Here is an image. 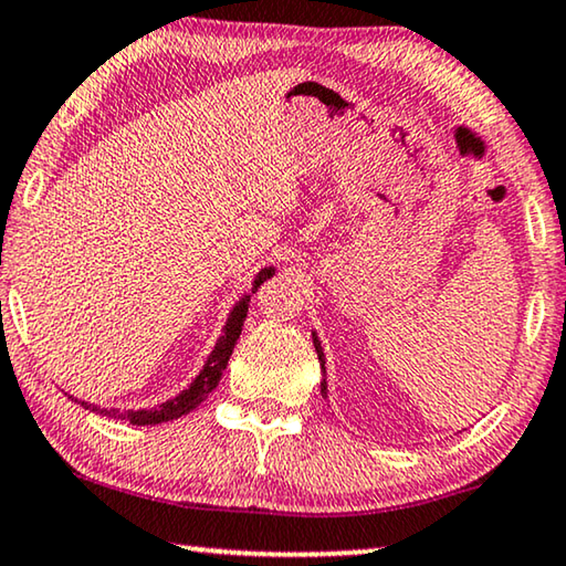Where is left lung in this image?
Here are the masks:
<instances>
[{"label":"left lung","mask_w":566,"mask_h":566,"mask_svg":"<svg viewBox=\"0 0 566 566\" xmlns=\"http://www.w3.org/2000/svg\"><path fill=\"white\" fill-rule=\"evenodd\" d=\"M312 340H315L317 360H319V366H323V374H325V356H323V348H319V340H317V335H312ZM319 389H323V394H327V384H325V378H323V384H319Z\"/></svg>","instance_id":"obj_1"}]
</instances>
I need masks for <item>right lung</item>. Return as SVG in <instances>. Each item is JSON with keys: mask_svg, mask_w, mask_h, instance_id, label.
Returning a JSON list of instances; mask_svg holds the SVG:
<instances>
[{"mask_svg": "<svg viewBox=\"0 0 566 566\" xmlns=\"http://www.w3.org/2000/svg\"><path fill=\"white\" fill-rule=\"evenodd\" d=\"M272 274H274L272 266L261 269L259 276L254 280V286H251V294H254V292L259 290V286L264 284ZM247 312H249V297H243V300L239 302V305L233 307L229 323H226V327H223V335L218 337V343H216L213 353H210L208 364L202 366L200 376L196 378V381L190 384V389H185L180 396H175V399L159 403V407H155V409L126 411V415H119V411H108V417L126 419V421H132V424L145 427V424H163V421L177 419V417L188 415V411L196 409L200 401L208 399V394L216 389L218 381H221L223 370H226V366H229V358H231V353H233V345H235V340H239V335H241V331H243V319H247ZM81 403H83V407H86V409H91V411L98 409V407H94V403H88V401H81ZM98 411H104V415H106V409H98Z\"/></svg>", "mask_w": 566, "mask_h": 566, "instance_id": "add662e5", "label": "right lung"}]
</instances>
